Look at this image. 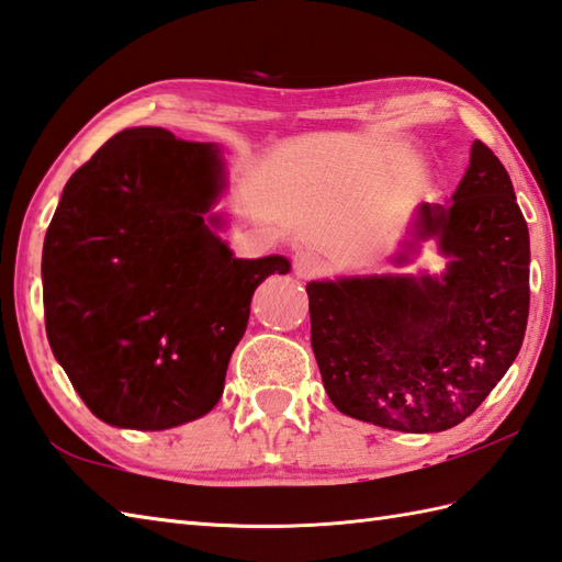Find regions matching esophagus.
Here are the masks:
<instances>
[{
    "label": "esophagus",
    "instance_id": "1",
    "mask_svg": "<svg viewBox=\"0 0 562 562\" xmlns=\"http://www.w3.org/2000/svg\"><path fill=\"white\" fill-rule=\"evenodd\" d=\"M293 269H295V277L315 279L325 271V259L313 249H301V251H295V257H293Z\"/></svg>",
    "mask_w": 562,
    "mask_h": 562
}]
</instances>
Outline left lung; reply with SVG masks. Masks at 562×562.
I'll return each instance as SVG.
<instances>
[{
    "instance_id": "left-lung-1",
    "label": "left lung",
    "mask_w": 562,
    "mask_h": 562,
    "mask_svg": "<svg viewBox=\"0 0 562 562\" xmlns=\"http://www.w3.org/2000/svg\"><path fill=\"white\" fill-rule=\"evenodd\" d=\"M434 239L431 273L311 281V341L339 412L429 434L461 425L521 349L529 317V227L512 179L480 140L451 203H422L393 261Z\"/></svg>"
}]
</instances>
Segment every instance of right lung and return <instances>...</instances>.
Returning <instances> with one entry per match:
<instances>
[{
    "mask_svg": "<svg viewBox=\"0 0 562 562\" xmlns=\"http://www.w3.org/2000/svg\"><path fill=\"white\" fill-rule=\"evenodd\" d=\"M213 143L128 128L63 189L43 243L45 331L85 405L111 427L162 431L211 412L257 285L281 255L223 243Z\"/></svg>",
    "mask_w": 562,
    "mask_h": 562,
    "instance_id": "add662e5",
    "label": "right lung"
}]
</instances>
